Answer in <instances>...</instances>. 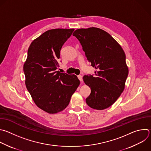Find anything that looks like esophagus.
<instances>
[{
    "instance_id": "obj_1",
    "label": "esophagus",
    "mask_w": 151,
    "mask_h": 151,
    "mask_svg": "<svg viewBox=\"0 0 151 151\" xmlns=\"http://www.w3.org/2000/svg\"><path fill=\"white\" fill-rule=\"evenodd\" d=\"M78 79H79V81H81V82H83L82 76H81V75H78Z\"/></svg>"
}]
</instances>
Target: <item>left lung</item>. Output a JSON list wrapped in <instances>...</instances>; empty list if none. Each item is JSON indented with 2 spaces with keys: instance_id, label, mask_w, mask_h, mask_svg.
Segmentation results:
<instances>
[{
  "instance_id": "left-lung-1",
  "label": "left lung",
  "mask_w": 151,
  "mask_h": 151,
  "mask_svg": "<svg viewBox=\"0 0 151 151\" xmlns=\"http://www.w3.org/2000/svg\"><path fill=\"white\" fill-rule=\"evenodd\" d=\"M73 35L80 42L88 62L95 69L83 77L91 90L86 103L101 110L113 105L123 92L129 70L120 44L106 31L98 28L76 29Z\"/></svg>"
}]
</instances>
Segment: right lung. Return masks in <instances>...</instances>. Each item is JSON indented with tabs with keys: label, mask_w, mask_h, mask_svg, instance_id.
Instances as JSON below:
<instances>
[{
	"label": "right lung",
	"mask_w": 151,
	"mask_h": 151,
	"mask_svg": "<svg viewBox=\"0 0 151 151\" xmlns=\"http://www.w3.org/2000/svg\"><path fill=\"white\" fill-rule=\"evenodd\" d=\"M74 29H53L35 39L24 65L25 85L35 104L50 114L63 110L80 81L75 75L56 71L61 48Z\"/></svg>",
	"instance_id": "1"
}]
</instances>
